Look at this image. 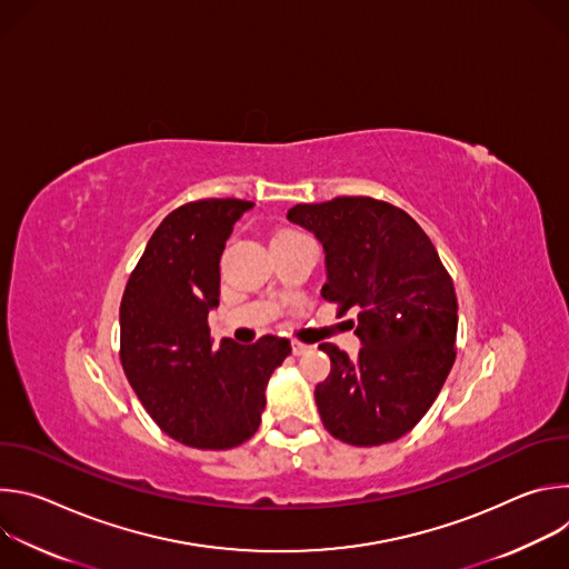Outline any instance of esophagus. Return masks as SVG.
<instances>
[{
	"instance_id": "esophagus-1",
	"label": "esophagus",
	"mask_w": 569,
	"mask_h": 569,
	"mask_svg": "<svg viewBox=\"0 0 569 569\" xmlns=\"http://www.w3.org/2000/svg\"><path fill=\"white\" fill-rule=\"evenodd\" d=\"M290 349H292V353H295V356H303V353L308 351V347H306V345H301V342H292V345H290Z\"/></svg>"
}]
</instances>
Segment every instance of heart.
Returning <instances> with one entry per match:
<instances>
[{"mask_svg": "<svg viewBox=\"0 0 569 569\" xmlns=\"http://www.w3.org/2000/svg\"><path fill=\"white\" fill-rule=\"evenodd\" d=\"M286 233H295V231H279L277 236H286Z\"/></svg>", "mask_w": 569, "mask_h": 569, "instance_id": "obj_1", "label": "heart"}]
</instances>
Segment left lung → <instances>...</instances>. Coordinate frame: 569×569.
<instances>
[{
    "label": "left lung",
    "mask_w": 569,
    "mask_h": 569,
    "mask_svg": "<svg viewBox=\"0 0 569 569\" xmlns=\"http://www.w3.org/2000/svg\"><path fill=\"white\" fill-rule=\"evenodd\" d=\"M288 218L327 252L321 297L340 315L358 310L356 362L319 345L331 358L329 378L315 387L321 423L349 446L396 441L423 419L452 369V279L419 222L385 200L342 196L297 204Z\"/></svg>",
    "instance_id": "1"
}]
</instances>
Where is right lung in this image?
Listing matches in <instances>:
<instances>
[{
    "label": "right lung",
    "instance_id": "obj_1",
    "mask_svg": "<svg viewBox=\"0 0 569 569\" xmlns=\"http://www.w3.org/2000/svg\"><path fill=\"white\" fill-rule=\"evenodd\" d=\"M254 202L207 198L171 211L150 236L119 308V358L150 419L171 439L227 450L261 423L266 387L290 342L224 338L211 347L209 310L220 297V257L236 220Z\"/></svg>",
    "mask_w": 569,
    "mask_h": 569
}]
</instances>
